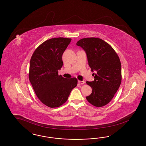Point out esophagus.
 Masks as SVG:
<instances>
[{
    "label": "esophagus",
    "instance_id": "1",
    "mask_svg": "<svg viewBox=\"0 0 146 146\" xmlns=\"http://www.w3.org/2000/svg\"><path fill=\"white\" fill-rule=\"evenodd\" d=\"M78 83L80 84H84V83H85V82H84V81H80L79 80L78 81Z\"/></svg>",
    "mask_w": 146,
    "mask_h": 146
}]
</instances>
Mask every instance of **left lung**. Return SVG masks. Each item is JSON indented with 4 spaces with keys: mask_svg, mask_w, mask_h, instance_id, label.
I'll return each mask as SVG.
<instances>
[{
    "mask_svg": "<svg viewBox=\"0 0 146 146\" xmlns=\"http://www.w3.org/2000/svg\"><path fill=\"white\" fill-rule=\"evenodd\" d=\"M76 45L87 54L89 66L93 73V81H87L92 93L86 98L96 107L104 106L110 102L120 87L121 70L119 58L110 44L95 37L81 39Z\"/></svg>",
    "mask_w": 146,
    "mask_h": 146,
    "instance_id": "left-lung-1",
    "label": "left lung"
}]
</instances>
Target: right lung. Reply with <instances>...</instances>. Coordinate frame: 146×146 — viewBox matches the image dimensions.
<instances>
[{
    "label": "right lung",
    "instance_id": "1",
    "mask_svg": "<svg viewBox=\"0 0 146 146\" xmlns=\"http://www.w3.org/2000/svg\"><path fill=\"white\" fill-rule=\"evenodd\" d=\"M71 38L58 37L45 40L37 48L30 62L29 79L40 102L50 108H57L66 102L78 84L75 78L58 75L63 65L62 56Z\"/></svg>",
    "mask_w": 146,
    "mask_h": 146
}]
</instances>
